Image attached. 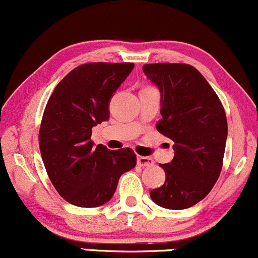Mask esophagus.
I'll list each match as a JSON object with an SVG mask.
<instances>
[{
  "mask_svg": "<svg viewBox=\"0 0 258 258\" xmlns=\"http://www.w3.org/2000/svg\"><path fill=\"white\" fill-rule=\"evenodd\" d=\"M137 164L139 167H151V166H154V161H153V159H150V157L138 156Z\"/></svg>",
  "mask_w": 258,
  "mask_h": 258,
  "instance_id": "1",
  "label": "esophagus"
}]
</instances>
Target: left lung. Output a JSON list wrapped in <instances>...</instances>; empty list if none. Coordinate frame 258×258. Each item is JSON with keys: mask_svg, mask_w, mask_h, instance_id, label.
<instances>
[{"mask_svg": "<svg viewBox=\"0 0 258 258\" xmlns=\"http://www.w3.org/2000/svg\"><path fill=\"white\" fill-rule=\"evenodd\" d=\"M143 72L161 92L157 131L173 141L172 162L160 164L166 181L150 197L181 210L212 191L222 169L227 119L221 101L202 74L186 63H149Z\"/></svg>", "mask_w": 258, "mask_h": 258, "instance_id": "left-lung-1", "label": "left lung"}]
</instances>
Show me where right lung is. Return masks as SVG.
<instances>
[{
    "label": "right lung",
    "mask_w": 258,
    "mask_h": 258,
    "mask_svg": "<svg viewBox=\"0 0 258 258\" xmlns=\"http://www.w3.org/2000/svg\"><path fill=\"white\" fill-rule=\"evenodd\" d=\"M135 63L91 62L57 84L39 128V149L49 179L73 206L96 208L113 197L120 176L135 168L132 149L95 147L92 127L109 119L110 98Z\"/></svg>",
    "instance_id": "1"
}]
</instances>
